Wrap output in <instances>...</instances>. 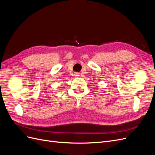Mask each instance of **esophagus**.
<instances>
[{
    "mask_svg": "<svg viewBox=\"0 0 155 155\" xmlns=\"http://www.w3.org/2000/svg\"><path fill=\"white\" fill-rule=\"evenodd\" d=\"M79 76V74H76V76Z\"/></svg>",
    "mask_w": 155,
    "mask_h": 155,
    "instance_id": "34e87169",
    "label": "esophagus"
}]
</instances>
